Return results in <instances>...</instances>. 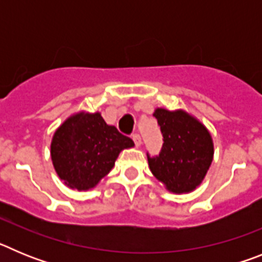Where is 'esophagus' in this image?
Returning a JSON list of instances; mask_svg holds the SVG:
<instances>
[{"mask_svg": "<svg viewBox=\"0 0 262 262\" xmlns=\"http://www.w3.org/2000/svg\"><path fill=\"white\" fill-rule=\"evenodd\" d=\"M133 140L135 142L136 147H140V145H142V138H140V135H139V134H134Z\"/></svg>", "mask_w": 262, "mask_h": 262, "instance_id": "obj_1", "label": "esophagus"}]
</instances>
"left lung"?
I'll return each mask as SVG.
<instances>
[{"label":"left lung","mask_w":262,"mask_h":262,"mask_svg":"<svg viewBox=\"0 0 262 262\" xmlns=\"http://www.w3.org/2000/svg\"><path fill=\"white\" fill-rule=\"evenodd\" d=\"M154 117L164 143L159 156L147 154L152 174L172 193H190L211 165L214 144L209 129L184 110L156 108Z\"/></svg>","instance_id":"obj_1"}]
</instances>
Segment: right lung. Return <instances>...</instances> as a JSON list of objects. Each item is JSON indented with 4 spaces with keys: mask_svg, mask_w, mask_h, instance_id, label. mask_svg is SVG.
<instances>
[{
    "mask_svg": "<svg viewBox=\"0 0 262 262\" xmlns=\"http://www.w3.org/2000/svg\"><path fill=\"white\" fill-rule=\"evenodd\" d=\"M131 147L133 139L108 126L99 113L81 111L55 131L51 159L67 186L89 190L113 169L120 151Z\"/></svg>",
    "mask_w": 262,
    "mask_h": 262,
    "instance_id": "obj_1",
    "label": "right lung"
}]
</instances>
